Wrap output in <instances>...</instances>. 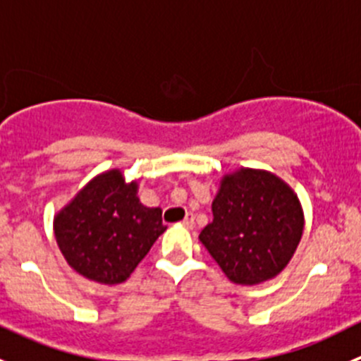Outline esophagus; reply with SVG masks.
<instances>
[{
	"label": "esophagus",
	"instance_id": "obj_1",
	"mask_svg": "<svg viewBox=\"0 0 361 361\" xmlns=\"http://www.w3.org/2000/svg\"><path fill=\"white\" fill-rule=\"evenodd\" d=\"M183 225H185V227H187V228H194V225H195L194 214L187 213V216H185V220H183Z\"/></svg>",
	"mask_w": 361,
	"mask_h": 361
}]
</instances>
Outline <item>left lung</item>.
<instances>
[{
    "label": "left lung",
    "instance_id": "obj_1",
    "mask_svg": "<svg viewBox=\"0 0 361 361\" xmlns=\"http://www.w3.org/2000/svg\"><path fill=\"white\" fill-rule=\"evenodd\" d=\"M304 231L292 188L267 171L241 169L221 180L213 221L201 243L238 285H258L286 267Z\"/></svg>",
    "mask_w": 361,
    "mask_h": 361
}]
</instances>
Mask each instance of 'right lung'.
<instances>
[{"mask_svg": "<svg viewBox=\"0 0 361 361\" xmlns=\"http://www.w3.org/2000/svg\"><path fill=\"white\" fill-rule=\"evenodd\" d=\"M137 185L113 169L94 178L54 221L57 245L76 272L92 281H126L166 231L162 209L147 207Z\"/></svg>", "mask_w": 361, "mask_h": 361, "instance_id": "obj_1", "label": "right lung"}]
</instances>
